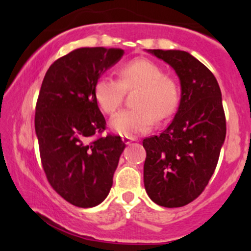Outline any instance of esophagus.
Masks as SVG:
<instances>
[{
  "instance_id": "esophagus-1",
  "label": "esophagus",
  "mask_w": 251,
  "mask_h": 251,
  "mask_svg": "<svg viewBox=\"0 0 251 251\" xmlns=\"http://www.w3.org/2000/svg\"><path fill=\"white\" fill-rule=\"evenodd\" d=\"M133 140H136L135 137H126V136L122 137V142L125 144H130L131 142H133Z\"/></svg>"
}]
</instances>
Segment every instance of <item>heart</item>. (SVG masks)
<instances>
[{
	"label": "heart",
	"instance_id": "obj_1",
	"mask_svg": "<svg viewBox=\"0 0 251 251\" xmlns=\"http://www.w3.org/2000/svg\"><path fill=\"white\" fill-rule=\"evenodd\" d=\"M118 78L99 77L95 84V97L101 111L113 115L121 107L126 91L135 90V107L116 114L111 126L119 135L135 137L174 114L178 104V89L173 77L149 59H135L118 70Z\"/></svg>",
	"mask_w": 251,
	"mask_h": 251
}]
</instances>
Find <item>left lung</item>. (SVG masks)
Listing matches in <instances>:
<instances>
[{"label":"left lung","mask_w":251,"mask_h":251,"mask_svg":"<svg viewBox=\"0 0 251 251\" xmlns=\"http://www.w3.org/2000/svg\"><path fill=\"white\" fill-rule=\"evenodd\" d=\"M176 71L181 97L170 125L143 140L144 185L151 200L183 207L204 191L217 166L226 136L218 82L201 61L179 50H149Z\"/></svg>","instance_id":"obj_1"}]
</instances>
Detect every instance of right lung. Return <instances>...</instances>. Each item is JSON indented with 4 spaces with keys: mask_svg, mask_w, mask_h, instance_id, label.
<instances>
[{
    "mask_svg": "<svg viewBox=\"0 0 251 251\" xmlns=\"http://www.w3.org/2000/svg\"><path fill=\"white\" fill-rule=\"evenodd\" d=\"M118 48H81L47 71L35 107V131L44 174L71 204L95 207L105 200L126 144L107 133L95 97L102 72L122 57Z\"/></svg>",
    "mask_w": 251,
    "mask_h": 251,
    "instance_id": "right-lung-1",
    "label": "right lung"
}]
</instances>
